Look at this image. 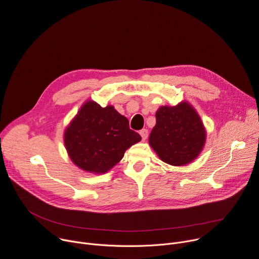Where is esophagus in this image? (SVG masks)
Instances as JSON below:
<instances>
[{
  "mask_svg": "<svg viewBox=\"0 0 259 259\" xmlns=\"http://www.w3.org/2000/svg\"><path fill=\"white\" fill-rule=\"evenodd\" d=\"M140 136L142 137V140L145 141L146 139H147V137H148V130H146V128L141 130V131H140Z\"/></svg>",
  "mask_w": 259,
  "mask_h": 259,
  "instance_id": "34e87169",
  "label": "esophagus"
}]
</instances>
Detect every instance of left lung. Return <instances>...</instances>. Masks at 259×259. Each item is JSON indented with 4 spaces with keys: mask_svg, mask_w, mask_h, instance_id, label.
Here are the masks:
<instances>
[{
    "mask_svg": "<svg viewBox=\"0 0 259 259\" xmlns=\"http://www.w3.org/2000/svg\"><path fill=\"white\" fill-rule=\"evenodd\" d=\"M156 123L149 136V145L161 160L172 166H184L203 149L206 132L200 117L187 102L163 106L155 113Z\"/></svg>",
    "mask_w": 259,
    "mask_h": 259,
    "instance_id": "8db88e82",
    "label": "left lung"
}]
</instances>
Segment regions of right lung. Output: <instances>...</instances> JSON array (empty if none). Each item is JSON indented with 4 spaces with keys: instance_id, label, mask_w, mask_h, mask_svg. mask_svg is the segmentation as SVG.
<instances>
[{
    "instance_id": "1",
    "label": "right lung",
    "mask_w": 259,
    "mask_h": 259,
    "mask_svg": "<svg viewBox=\"0 0 259 259\" xmlns=\"http://www.w3.org/2000/svg\"><path fill=\"white\" fill-rule=\"evenodd\" d=\"M141 136L130 128L127 118L113 106L86 102L64 132V144L72 163L89 173L103 174L121 161Z\"/></svg>"
}]
</instances>
